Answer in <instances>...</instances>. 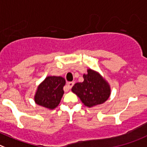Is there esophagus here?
Wrapping results in <instances>:
<instances>
[{"label": "esophagus", "mask_w": 147, "mask_h": 147, "mask_svg": "<svg viewBox=\"0 0 147 147\" xmlns=\"http://www.w3.org/2000/svg\"><path fill=\"white\" fill-rule=\"evenodd\" d=\"M73 85H74V82H69V83H67V87L69 89H70L73 86Z\"/></svg>", "instance_id": "1"}]
</instances>
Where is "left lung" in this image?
I'll use <instances>...</instances> for the list:
<instances>
[{"label":"left lung","instance_id":"left-lung-1","mask_svg":"<svg viewBox=\"0 0 147 147\" xmlns=\"http://www.w3.org/2000/svg\"><path fill=\"white\" fill-rule=\"evenodd\" d=\"M84 80L75 83L72 91L76 94L83 105L91 108L104 104L111 95L109 83L97 71L87 69V74H83Z\"/></svg>","mask_w":147,"mask_h":147}]
</instances>
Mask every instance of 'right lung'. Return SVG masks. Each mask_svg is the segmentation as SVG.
<instances>
[{"label": "right lung", "mask_w": 147, "mask_h": 147, "mask_svg": "<svg viewBox=\"0 0 147 147\" xmlns=\"http://www.w3.org/2000/svg\"><path fill=\"white\" fill-rule=\"evenodd\" d=\"M65 79L61 76H47L38 86L34 101L39 106L53 110L59 105L64 95Z\"/></svg>", "instance_id": "1"}]
</instances>
